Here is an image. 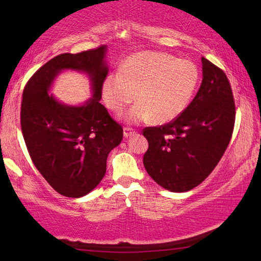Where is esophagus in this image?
<instances>
[{
	"label": "esophagus",
	"instance_id": "1",
	"mask_svg": "<svg viewBox=\"0 0 261 261\" xmlns=\"http://www.w3.org/2000/svg\"><path fill=\"white\" fill-rule=\"evenodd\" d=\"M136 131L134 129H131V127H127L125 126L124 129H123V136L125 137V138H127V137H130L132 135H135Z\"/></svg>",
	"mask_w": 261,
	"mask_h": 261
}]
</instances>
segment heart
<instances>
[{
    "mask_svg": "<svg viewBox=\"0 0 261 261\" xmlns=\"http://www.w3.org/2000/svg\"><path fill=\"white\" fill-rule=\"evenodd\" d=\"M199 83L192 61L162 51H139L127 57L118 72L102 83V98L114 113H123L136 98L126 121L169 122L178 117L191 101Z\"/></svg>",
    "mask_w": 261,
    "mask_h": 261,
    "instance_id": "1",
    "label": "heart"
}]
</instances>
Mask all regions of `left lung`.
<instances>
[{"mask_svg":"<svg viewBox=\"0 0 261 261\" xmlns=\"http://www.w3.org/2000/svg\"><path fill=\"white\" fill-rule=\"evenodd\" d=\"M202 82L187 109L169 123L148 126L144 166L166 190L185 192L207 178L226 152L235 125V101L222 70L201 57Z\"/></svg>","mask_w":261,"mask_h":261,"instance_id":"left-lung-1","label":"left lung"}]
</instances>
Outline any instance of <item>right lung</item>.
I'll use <instances>...</instances> for the list:
<instances>
[{
	"instance_id": "right-lung-1",
	"label": "right lung",
	"mask_w": 261,
	"mask_h": 261,
	"mask_svg": "<svg viewBox=\"0 0 261 261\" xmlns=\"http://www.w3.org/2000/svg\"><path fill=\"white\" fill-rule=\"evenodd\" d=\"M107 47L61 54L29 79L20 108L21 132L34 166L62 196L91 192L106 174L107 158L121 144L123 129L100 103L108 73ZM62 69L85 72L94 96L83 106L59 103L48 90Z\"/></svg>"
}]
</instances>
